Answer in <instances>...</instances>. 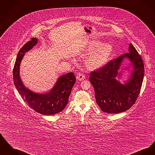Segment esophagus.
Listing matches in <instances>:
<instances>
[{"mask_svg": "<svg viewBox=\"0 0 155 155\" xmlns=\"http://www.w3.org/2000/svg\"><path fill=\"white\" fill-rule=\"evenodd\" d=\"M84 78H85L84 74H83L82 73H78L77 76H76V79L79 81H82L83 79H84Z\"/></svg>", "mask_w": 155, "mask_h": 155, "instance_id": "1", "label": "esophagus"}]
</instances>
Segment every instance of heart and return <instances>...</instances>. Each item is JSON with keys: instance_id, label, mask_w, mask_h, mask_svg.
I'll return each instance as SVG.
<instances>
[{"instance_id": "heart-1", "label": "heart", "mask_w": 155, "mask_h": 155, "mask_svg": "<svg viewBox=\"0 0 155 155\" xmlns=\"http://www.w3.org/2000/svg\"><path fill=\"white\" fill-rule=\"evenodd\" d=\"M112 51L113 48L110 44L100 45L99 42L93 41L86 49L87 53L93 52L86 61V66L92 69L103 66L109 61Z\"/></svg>"}]
</instances>
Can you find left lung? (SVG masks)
<instances>
[{"label": "left lung", "mask_w": 155, "mask_h": 155, "mask_svg": "<svg viewBox=\"0 0 155 155\" xmlns=\"http://www.w3.org/2000/svg\"><path fill=\"white\" fill-rule=\"evenodd\" d=\"M125 57L132 62L134 71L130 80L122 85L115 78L121 62ZM143 76L144 64L142 58L130 43L128 53L90 73L89 81L94 89L96 103L103 112L108 114H118L129 109L140 93Z\"/></svg>", "instance_id": "8db88e82"}]
</instances>
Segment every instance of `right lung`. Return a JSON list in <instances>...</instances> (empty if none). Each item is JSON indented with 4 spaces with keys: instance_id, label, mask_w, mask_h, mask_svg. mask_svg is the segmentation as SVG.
I'll return each instance as SVG.
<instances>
[{
    "instance_id": "right-lung-1",
    "label": "right lung",
    "mask_w": 155,
    "mask_h": 155,
    "mask_svg": "<svg viewBox=\"0 0 155 155\" xmlns=\"http://www.w3.org/2000/svg\"><path fill=\"white\" fill-rule=\"evenodd\" d=\"M37 41L38 39L33 38L20 49L13 68V81L18 92L31 109L43 115H52L62 112L68 103L69 95L76 82V77L73 72L63 75L52 90L44 94L33 93L26 88L19 76L20 63L25 53L31 49Z\"/></svg>"
}]
</instances>
